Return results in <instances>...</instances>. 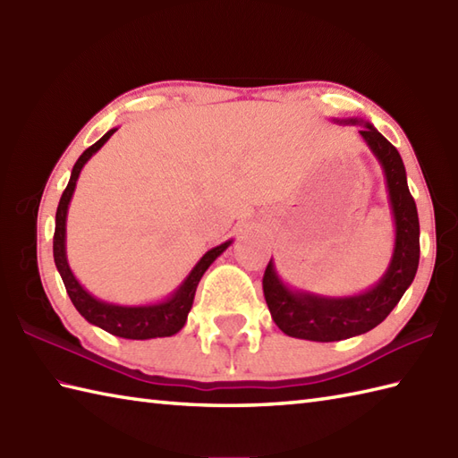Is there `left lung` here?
<instances>
[{"label": "left lung", "mask_w": 458, "mask_h": 458, "mask_svg": "<svg viewBox=\"0 0 458 458\" xmlns=\"http://www.w3.org/2000/svg\"><path fill=\"white\" fill-rule=\"evenodd\" d=\"M335 122L346 125L362 123L360 135L384 171L395 224V244L382 279L362 293L346 297H325L291 289L277 276L274 259H269L264 274V295L271 318L287 336L315 343H335L364 335L377 327L400 303L420 266V216L407 187L400 151L372 123L358 118Z\"/></svg>", "instance_id": "8db88e82"}]
</instances>
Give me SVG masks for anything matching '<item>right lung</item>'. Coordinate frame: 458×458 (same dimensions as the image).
Masks as SVG:
<instances>
[{
  "label": "right lung",
  "instance_id": "obj_1",
  "mask_svg": "<svg viewBox=\"0 0 458 458\" xmlns=\"http://www.w3.org/2000/svg\"><path fill=\"white\" fill-rule=\"evenodd\" d=\"M115 130L118 128L104 133L102 138L94 145H90V148L81 155L79 161L74 163L71 181H68L61 197V202H58V208H56L55 238H53L55 266L63 277V284L66 287L68 297L72 301V305L86 320H89L90 325L100 327L106 330V333H110L114 336L131 338V340L173 336L179 333V330L184 327V323H187L189 310L194 301V293H197V285L200 277L204 276V271H207L212 261L232 244V240L208 250L207 254L197 261V266L191 269V274L184 277L182 284L174 289L167 299L159 301V303L133 305V307L115 305V303H106V301L96 299L92 293H89V291L81 285V281L74 277L66 259V214H68V204H71V199L76 189V181H79L82 167L90 161L92 155L112 138V133Z\"/></svg>",
  "mask_w": 458,
  "mask_h": 458
}]
</instances>
